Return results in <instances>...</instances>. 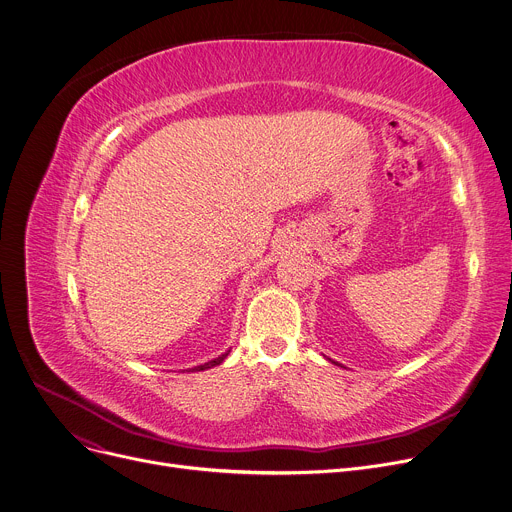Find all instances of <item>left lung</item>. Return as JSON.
Instances as JSON below:
<instances>
[{
  "instance_id": "left-lung-1",
  "label": "left lung",
  "mask_w": 512,
  "mask_h": 512,
  "mask_svg": "<svg viewBox=\"0 0 512 512\" xmlns=\"http://www.w3.org/2000/svg\"><path fill=\"white\" fill-rule=\"evenodd\" d=\"M333 363H337V361H333Z\"/></svg>"
}]
</instances>
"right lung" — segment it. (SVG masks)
Segmentation results:
<instances>
[{
	"label": "right lung",
	"mask_w": 512,
	"mask_h": 512,
	"mask_svg": "<svg viewBox=\"0 0 512 512\" xmlns=\"http://www.w3.org/2000/svg\"><path fill=\"white\" fill-rule=\"evenodd\" d=\"M230 351H226V353H222V355H218L216 359H212V361H208V363H204V365H198V367H192V371H204V369H210V367H214V365H220L224 359H226V355H228Z\"/></svg>",
	"instance_id": "add662e5"
}]
</instances>
